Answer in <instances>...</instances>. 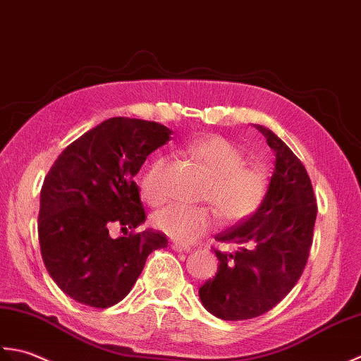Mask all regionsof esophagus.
<instances>
[{
  "mask_svg": "<svg viewBox=\"0 0 361 361\" xmlns=\"http://www.w3.org/2000/svg\"><path fill=\"white\" fill-rule=\"evenodd\" d=\"M171 247H173V251H176V252H188L190 251V246L180 245V243H173Z\"/></svg>",
  "mask_w": 361,
  "mask_h": 361,
  "instance_id": "esophagus-1",
  "label": "esophagus"
}]
</instances>
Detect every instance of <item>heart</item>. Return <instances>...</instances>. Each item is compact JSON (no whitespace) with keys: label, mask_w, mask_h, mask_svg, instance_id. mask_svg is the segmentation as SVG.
<instances>
[{"label":"heart","mask_w":361,"mask_h":361,"mask_svg":"<svg viewBox=\"0 0 361 361\" xmlns=\"http://www.w3.org/2000/svg\"><path fill=\"white\" fill-rule=\"evenodd\" d=\"M185 152L212 174L202 200L215 205L223 219L240 221L259 209L267 191V179L257 168L243 166L245 156L229 140L218 135L195 140L187 145ZM164 168L165 160H156L142 179V196L151 205L166 200ZM215 224L216 215L210 207L173 204L154 215V226L160 232L182 243L195 241Z\"/></svg>","instance_id":"obj_1"}]
</instances>
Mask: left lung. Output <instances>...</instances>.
<instances>
[{
    "mask_svg": "<svg viewBox=\"0 0 361 361\" xmlns=\"http://www.w3.org/2000/svg\"><path fill=\"white\" fill-rule=\"evenodd\" d=\"M254 128L274 151L273 176L259 209L215 237L237 251H215L218 273L200 288L202 305L224 321L257 318L291 291L305 268L318 212L302 161L273 130Z\"/></svg>",
    "mask_w": 361,
    "mask_h": 361,
    "instance_id": "left-lung-1",
    "label": "left lung"
}]
</instances>
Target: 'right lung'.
<instances>
[{
	"instance_id": "right-lung-1",
	"label": "right lung",
	"mask_w": 361,
	"mask_h": 361,
	"mask_svg": "<svg viewBox=\"0 0 361 361\" xmlns=\"http://www.w3.org/2000/svg\"><path fill=\"white\" fill-rule=\"evenodd\" d=\"M156 121L115 116L62 151L40 191L39 241L49 276L78 302L107 308L128 296L148 255L168 246L146 229L112 238L109 231L146 221L134 176L171 138Z\"/></svg>"
}]
</instances>
